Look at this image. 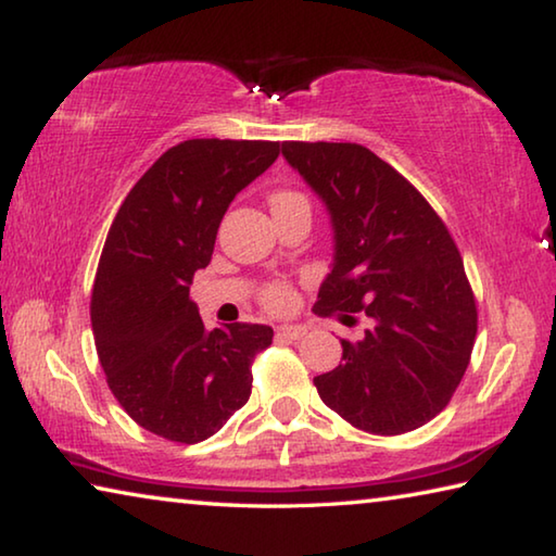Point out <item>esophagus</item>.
Masks as SVG:
<instances>
[{
	"label": "esophagus",
	"mask_w": 556,
	"mask_h": 556,
	"mask_svg": "<svg viewBox=\"0 0 556 556\" xmlns=\"http://www.w3.org/2000/svg\"><path fill=\"white\" fill-rule=\"evenodd\" d=\"M277 336L279 338H289V341H299L301 336H306V326H301V324L277 326Z\"/></svg>",
	"instance_id": "34e87169"
}]
</instances>
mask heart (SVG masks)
Returning a JSON list of instances; mask_svg holds the SVG:
<instances>
[{"mask_svg": "<svg viewBox=\"0 0 556 556\" xmlns=\"http://www.w3.org/2000/svg\"><path fill=\"white\" fill-rule=\"evenodd\" d=\"M291 201H304V199H301L299 193H291V191H279V193L271 195V205L291 203ZM291 299H294V294H291V289L285 287V285H271L265 291V304L269 308H275V312H281V308H289L291 306Z\"/></svg>", "mask_w": 556, "mask_h": 556, "instance_id": "1", "label": "heart"}]
</instances>
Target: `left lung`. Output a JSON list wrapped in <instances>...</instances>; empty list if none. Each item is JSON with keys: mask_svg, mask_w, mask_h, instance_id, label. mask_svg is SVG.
I'll use <instances>...</instances> for the list:
<instances>
[{"mask_svg": "<svg viewBox=\"0 0 556 556\" xmlns=\"http://www.w3.org/2000/svg\"><path fill=\"white\" fill-rule=\"evenodd\" d=\"M281 156L324 201L333 265L314 312L343 324L363 314L361 341L314 378L353 427L394 437L446 407L468 368L478 312L446 225L407 178L351 142H285Z\"/></svg>", "mask_w": 556, "mask_h": 556, "instance_id": "1", "label": "left lung"}]
</instances>
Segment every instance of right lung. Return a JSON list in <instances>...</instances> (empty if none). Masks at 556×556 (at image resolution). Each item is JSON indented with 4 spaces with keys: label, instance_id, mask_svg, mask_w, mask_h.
<instances>
[{
    "label": "right lung",
    "instance_id": "add662e5",
    "mask_svg": "<svg viewBox=\"0 0 556 556\" xmlns=\"http://www.w3.org/2000/svg\"><path fill=\"white\" fill-rule=\"evenodd\" d=\"M279 142L188 139L127 193L102 248L90 321L102 370L139 427L178 444L213 437L252 392V357L269 326L205 331L193 275L244 186L275 164Z\"/></svg>",
    "mask_w": 556,
    "mask_h": 556
}]
</instances>
